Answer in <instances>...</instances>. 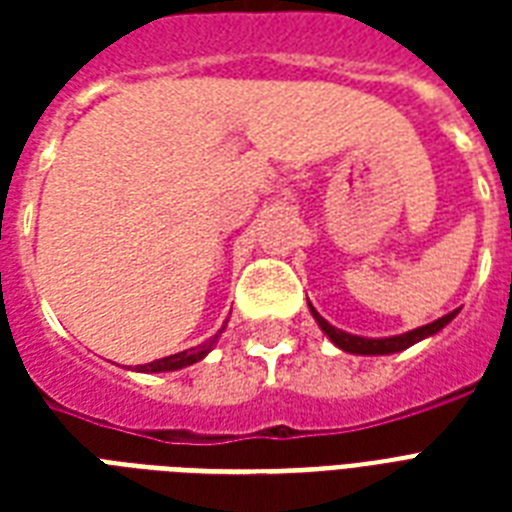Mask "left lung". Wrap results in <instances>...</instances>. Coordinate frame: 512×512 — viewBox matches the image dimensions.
Returning a JSON list of instances; mask_svg holds the SVG:
<instances>
[{
  "instance_id": "left-lung-1",
  "label": "left lung",
  "mask_w": 512,
  "mask_h": 512,
  "mask_svg": "<svg viewBox=\"0 0 512 512\" xmlns=\"http://www.w3.org/2000/svg\"><path fill=\"white\" fill-rule=\"evenodd\" d=\"M308 308H311L313 319H316V324L321 327V332L335 342L337 348L345 350V353H353V356H390V353H401V350L412 348L414 342L428 340V337L438 335V332H441V329H444L446 324L457 316V313H460V311L446 313V316H441V319L430 321V324H425V327L412 329V332H404V335L361 337V335H350V332H342V329L332 327V324H329V321L324 319V316H321L311 303H308Z\"/></svg>"
}]
</instances>
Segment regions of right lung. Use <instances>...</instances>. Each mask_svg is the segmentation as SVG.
Returning <instances> with one entry per match:
<instances>
[{
  "mask_svg": "<svg viewBox=\"0 0 512 512\" xmlns=\"http://www.w3.org/2000/svg\"><path fill=\"white\" fill-rule=\"evenodd\" d=\"M228 324V321H225ZM223 324V329H225ZM223 329L217 332L215 337H209L207 342H201V345H196V348H188V350H180V353H175V356H164V358H156V361H151V364H140L135 366V372H177V369H185V366L196 364V361H201V358L207 356L209 350L215 348L217 340H220V335H223Z\"/></svg>",
  "mask_w": 512,
  "mask_h": 512,
  "instance_id": "obj_1",
  "label": "right lung"
}]
</instances>
